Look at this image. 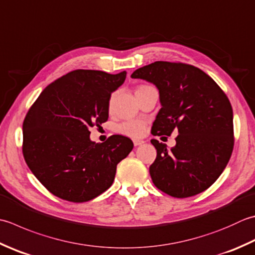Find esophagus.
Here are the masks:
<instances>
[{
	"instance_id": "esophagus-1",
	"label": "esophagus",
	"mask_w": 255,
	"mask_h": 255,
	"mask_svg": "<svg viewBox=\"0 0 255 255\" xmlns=\"http://www.w3.org/2000/svg\"><path fill=\"white\" fill-rule=\"evenodd\" d=\"M144 141L141 140V139H133V144L134 146H140Z\"/></svg>"
}]
</instances>
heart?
<instances>
[{
	"mask_svg": "<svg viewBox=\"0 0 255 255\" xmlns=\"http://www.w3.org/2000/svg\"><path fill=\"white\" fill-rule=\"evenodd\" d=\"M141 87H143V86H141ZM144 130H146V127H144V124L140 121L125 122L117 127V131L119 133H123V134H125V136H129L132 138L141 137L144 133Z\"/></svg>",
	"mask_w": 255,
	"mask_h": 255,
	"instance_id": "1",
	"label": "heart"
}]
</instances>
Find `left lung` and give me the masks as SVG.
<instances>
[{"mask_svg": "<svg viewBox=\"0 0 255 255\" xmlns=\"http://www.w3.org/2000/svg\"><path fill=\"white\" fill-rule=\"evenodd\" d=\"M131 77L159 91L161 108L152 124L153 136L178 133L170 149L151 139L157 149L149 167L154 186L174 198L207 190L233 150V112L227 95L209 75L188 64L154 62L136 69Z\"/></svg>", "mask_w": 255, "mask_h": 255, "instance_id": "8db88e82", "label": "left lung"}]
</instances>
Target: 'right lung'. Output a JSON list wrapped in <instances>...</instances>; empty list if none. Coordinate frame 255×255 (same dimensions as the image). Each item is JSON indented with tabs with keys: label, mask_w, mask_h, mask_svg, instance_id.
Returning a JSON list of instances; mask_svg holds the SVG:
<instances>
[{
	"label": "right lung",
	"mask_w": 255,
	"mask_h": 255,
	"mask_svg": "<svg viewBox=\"0 0 255 255\" xmlns=\"http://www.w3.org/2000/svg\"><path fill=\"white\" fill-rule=\"evenodd\" d=\"M126 74L73 71L49 84L29 108L23 123V156L54 196L86 202L113 184L117 164L133 143L122 134L92 141L89 128L107 122L112 93Z\"/></svg>",
	"instance_id": "1"
}]
</instances>
